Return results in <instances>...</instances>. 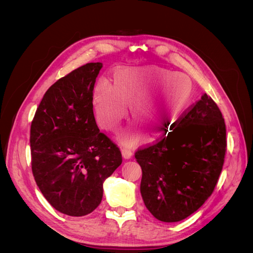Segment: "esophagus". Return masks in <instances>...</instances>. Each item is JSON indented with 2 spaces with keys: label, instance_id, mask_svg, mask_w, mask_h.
<instances>
[{
  "label": "esophagus",
  "instance_id": "esophagus-1",
  "mask_svg": "<svg viewBox=\"0 0 253 253\" xmlns=\"http://www.w3.org/2000/svg\"><path fill=\"white\" fill-rule=\"evenodd\" d=\"M121 152H122V156H124V158H126V159L129 158L133 154L132 149L128 148V147H124L121 149Z\"/></svg>",
  "mask_w": 253,
  "mask_h": 253
}]
</instances>
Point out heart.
<instances>
[{
	"mask_svg": "<svg viewBox=\"0 0 253 253\" xmlns=\"http://www.w3.org/2000/svg\"><path fill=\"white\" fill-rule=\"evenodd\" d=\"M192 95L193 83L183 74L159 66L122 68L114 74L113 85L100 81L96 86L95 116L102 128L114 132L126 118L129 104L132 116L142 125L164 127L179 120ZM142 134L143 127L134 121L120 137L126 143H135Z\"/></svg>",
	"mask_w": 253,
	"mask_h": 253,
	"instance_id": "1",
	"label": "heart"
}]
</instances>
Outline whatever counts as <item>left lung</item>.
I'll list each match as a JSON object with an SVG mask.
<instances>
[{
  "label": "left lung",
  "instance_id": "obj_1",
  "mask_svg": "<svg viewBox=\"0 0 253 253\" xmlns=\"http://www.w3.org/2000/svg\"><path fill=\"white\" fill-rule=\"evenodd\" d=\"M226 125L207 94L151 145L135 152L140 193L155 218L174 223L200 209L213 193L225 162Z\"/></svg>",
  "mask_w": 253,
  "mask_h": 253
}]
</instances>
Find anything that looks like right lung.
I'll list each match as a JSON object with an SVG mask.
<instances>
[{
  "mask_svg": "<svg viewBox=\"0 0 253 253\" xmlns=\"http://www.w3.org/2000/svg\"><path fill=\"white\" fill-rule=\"evenodd\" d=\"M102 63H87L46 90L30 126L37 186L59 212L83 216L101 203L103 181L122 163L119 148L99 131L93 90Z\"/></svg>",
  "mask_w": 253,
  "mask_h": 253,
  "instance_id": "1",
  "label": "right lung"
}]
</instances>
